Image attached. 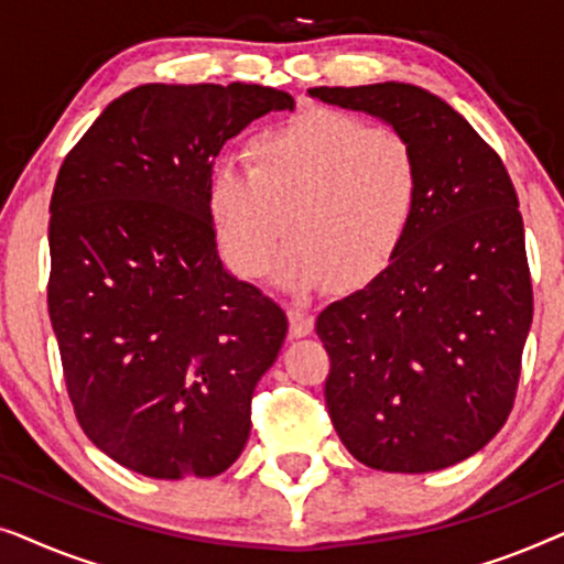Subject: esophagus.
Returning <instances> with one entry per match:
<instances>
[{
	"label": "esophagus",
	"instance_id": "1",
	"mask_svg": "<svg viewBox=\"0 0 564 564\" xmlns=\"http://www.w3.org/2000/svg\"><path fill=\"white\" fill-rule=\"evenodd\" d=\"M288 321H290V334L295 338H303L313 330L315 326V318L311 313L300 311V307H290L288 311Z\"/></svg>",
	"mask_w": 564,
	"mask_h": 564
}]
</instances>
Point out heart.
Segmentation results:
<instances>
[{
	"label": "heart",
	"instance_id": "obj_1",
	"mask_svg": "<svg viewBox=\"0 0 564 564\" xmlns=\"http://www.w3.org/2000/svg\"><path fill=\"white\" fill-rule=\"evenodd\" d=\"M246 166L220 164L205 182V213L220 257L241 280L272 267L292 292L375 284L403 253L421 205L413 145L359 115L311 105L259 130Z\"/></svg>",
	"mask_w": 564,
	"mask_h": 564
}]
</instances>
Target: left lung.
<instances>
[{
    "label": "left lung",
    "instance_id": "1",
    "mask_svg": "<svg viewBox=\"0 0 564 564\" xmlns=\"http://www.w3.org/2000/svg\"><path fill=\"white\" fill-rule=\"evenodd\" d=\"M388 120L421 164L400 259L315 321L338 438L382 473H434L480 452L511 413L534 290L503 161L444 99L413 84L315 87Z\"/></svg>",
    "mask_w": 564,
    "mask_h": 564
}]
</instances>
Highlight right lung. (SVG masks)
<instances>
[{
    "instance_id": "right-lung-1",
    "label": "right lung",
    "mask_w": 564,
    "mask_h": 564,
    "mask_svg": "<svg viewBox=\"0 0 564 564\" xmlns=\"http://www.w3.org/2000/svg\"><path fill=\"white\" fill-rule=\"evenodd\" d=\"M284 107L261 84H145L58 169L48 313L66 392L89 442L133 473L215 477L249 442L288 315L223 269L203 197L223 143Z\"/></svg>"
}]
</instances>
